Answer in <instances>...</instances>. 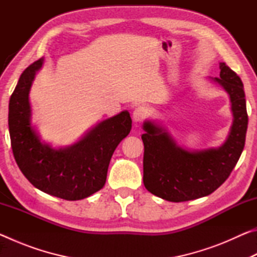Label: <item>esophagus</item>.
<instances>
[{
  "label": "esophagus",
  "mask_w": 257,
  "mask_h": 257,
  "mask_svg": "<svg viewBox=\"0 0 257 257\" xmlns=\"http://www.w3.org/2000/svg\"><path fill=\"white\" fill-rule=\"evenodd\" d=\"M147 113H149V111H147V108L145 106H137L133 112V119L135 122H142V121L147 116Z\"/></svg>",
  "instance_id": "34e87169"
}]
</instances>
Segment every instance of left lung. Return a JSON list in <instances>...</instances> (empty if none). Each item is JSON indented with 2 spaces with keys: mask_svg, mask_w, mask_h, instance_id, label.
<instances>
[{
  "mask_svg": "<svg viewBox=\"0 0 257 257\" xmlns=\"http://www.w3.org/2000/svg\"><path fill=\"white\" fill-rule=\"evenodd\" d=\"M215 82L229 94L233 115L227 141L219 149L190 152L178 146L167 130L144 122L145 188L169 202H186L212 194L228 179L245 146L248 124L245 92L240 78L224 62Z\"/></svg>",
  "mask_w": 257,
  "mask_h": 257,
  "instance_id": "1",
  "label": "left lung"
}]
</instances>
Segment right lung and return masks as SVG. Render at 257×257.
I'll return each mask as SVG.
<instances>
[{
    "instance_id": "obj_1",
    "label": "right lung",
    "mask_w": 257,
    "mask_h": 257,
    "mask_svg": "<svg viewBox=\"0 0 257 257\" xmlns=\"http://www.w3.org/2000/svg\"><path fill=\"white\" fill-rule=\"evenodd\" d=\"M44 59L21 73L9 103V132L17 164L28 181L52 196L78 201L102 189L113 152L132 129L128 111L99 122L79 142L53 149L32 125L29 90Z\"/></svg>"
}]
</instances>
